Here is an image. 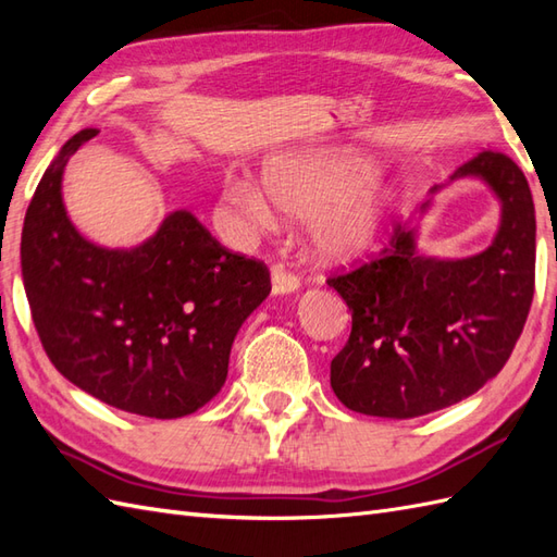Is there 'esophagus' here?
Here are the masks:
<instances>
[{
	"instance_id": "esophagus-1",
	"label": "esophagus",
	"mask_w": 557,
	"mask_h": 557,
	"mask_svg": "<svg viewBox=\"0 0 557 557\" xmlns=\"http://www.w3.org/2000/svg\"><path fill=\"white\" fill-rule=\"evenodd\" d=\"M270 282H272V294H275V297H282V294H292V292L299 289V280L282 265L272 268Z\"/></svg>"
}]
</instances>
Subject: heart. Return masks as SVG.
<instances>
[{"mask_svg": "<svg viewBox=\"0 0 557 557\" xmlns=\"http://www.w3.org/2000/svg\"><path fill=\"white\" fill-rule=\"evenodd\" d=\"M359 150H287L263 162L260 186L251 176H230L222 198L256 227L309 218L306 246L323 265H347L381 239L395 208V188L373 174Z\"/></svg>", "mask_w": 557, "mask_h": 557, "instance_id": "obj_1", "label": "heart"}]
</instances>
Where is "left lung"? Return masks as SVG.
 Here are the masks:
<instances>
[{
  "label": "left lung",
  "instance_id": "8db88e82",
  "mask_svg": "<svg viewBox=\"0 0 557 557\" xmlns=\"http://www.w3.org/2000/svg\"><path fill=\"white\" fill-rule=\"evenodd\" d=\"M481 180L500 203L486 251L437 258L397 224L381 258L330 277L351 311V335L330 363V385L351 411L413 419L467 399L500 373L534 299L536 215L524 172L483 150L447 184ZM445 184L433 186L431 196ZM431 198L421 206V215Z\"/></svg>",
  "mask_w": 557,
  "mask_h": 557
}]
</instances>
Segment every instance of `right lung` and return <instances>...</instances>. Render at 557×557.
<instances>
[{
    "label": "right lung",
    "instance_id": "obj_1",
    "mask_svg": "<svg viewBox=\"0 0 557 557\" xmlns=\"http://www.w3.org/2000/svg\"><path fill=\"white\" fill-rule=\"evenodd\" d=\"M98 128L71 136L45 170L23 220L21 275L47 357L104 405L180 419L215 397L244 321L270 294V272L236 256L188 210L132 248L86 239L62 180Z\"/></svg>",
    "mask_w": 557,
    "mask_h": 557
}]
</instances>
